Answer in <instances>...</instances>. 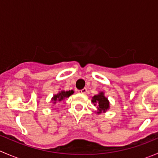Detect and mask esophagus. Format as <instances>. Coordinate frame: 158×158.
Returning a JSON list of instances; mask_svg holds the SVG:
<instances>
[{"instance_id": "esophagus-1", "label": "esophagus", "mask_w": 158, "mask_h": 158, "mask_svg": "<svg viewBox=\"0 0 158 158\" xmlns=\"http://www.w3.org/2000/svg\"><path fill=\"white\" fill-rule=\"evenodd\" d=\"M86 92H87V89L85 88L81 89V90H78V92H79V93H80V94H85Z\"/></svg>"}]
</instances>
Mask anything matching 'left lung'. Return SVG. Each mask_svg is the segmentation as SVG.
Returning <instances> with one entry per match:
<instances>
[{"label":"left lung","instance_id":"1","mask_svg":"<svg viewBox=\"0 0 158 158\" xmlns=\"http://www.w3.org/2000/svg\"><path fill=\"white\" fill-rule=\"evenodd\" d=\"M92 102L94 106H96L97 111H95V113L98 114L106 112L110 109V102L107 97L105 95V92L103 91H100L98 94L92 97Z\"/></svg>","mask_w":158,"mask_h":158}]
</instances>
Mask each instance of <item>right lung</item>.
I'll return each mask as SVG.
<instances>
[{
  "mask_svg": "<svg viewBox=\"0 0 158 158\" xmlns=\"http://www.w3.org/2000/svg\"><path fill=\"white\" fill-rule=\"evenodd\" d=\"M73 93H74V91L73 90H61L58 93L56 94V95H54L53 96H52L50 102L52 103V105H56L57 102H61L62 101L65 100L66 98H69L70 95H73Z\"/></svg>",
  "mask_w": 158,
  "mask_h": 158,
  "instance_id": "add662e5",
  "label": "right lung"
}]
</instances>
